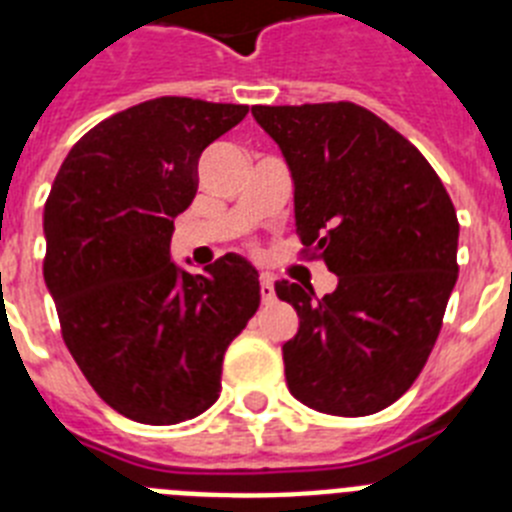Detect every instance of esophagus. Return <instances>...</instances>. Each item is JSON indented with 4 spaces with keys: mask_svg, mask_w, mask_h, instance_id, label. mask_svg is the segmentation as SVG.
I'll return each instance as SVG.
<instances>
[{
    "mask_svg": "<svg viewBox=\"0 0 512 512\" xmlns=\"http://www.w3.org/2000/svg\"><path fill=\"white\" fill-rule=\"evenodd\" d=\"M277 300V292H274V277L271 274H261V302L269 305V302Z\"/></svg>",
    "mask_w": 512,
    "mask_h": 512,
    "instance_id": "obj_1",
    "label": "esophagus"
}]
</instances>
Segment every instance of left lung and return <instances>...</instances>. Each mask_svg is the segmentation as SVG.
Instances as JSON below:
<instances>
[{
    "instance_id": "obj_1",
    "label": "left lung",
    "mask_w": 512,
    "mask_h": 512,
    "mask_svg": "<svg viewBox=\"0 0 512 512\" xmlns=\"http://www.w3.org/2000/svg\"><path fill=\"white\" fill-rule=\"evenodd\" d=\"M295 182L302 246L338 287L274 284L297 310L282 346L289 392L359 418L400 400L423 372L456 284L459 220L423 153L354 102L251 107Z\"/></svg>"
}]
</instances>
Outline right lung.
I'll use <instances>...</instances> for the list:
<instances>
[{"label": "right lung", "instance_id": "add662e5", "mask_svg": "<svg viewBox=\"0 0 512 512\" xmlns=\"http://www.w3.org/2000/svg\"><path fill=\"white\" fill-rule=\"evenodd\" d=\"M246 115L192 97L128 107L71 148L45 202L43 277L63 341L94 392L138 423L205 413L230 341L259 310V271L243 256L189 274L169 253L202 151Z\"/></svg>", "mask_w": 512, "mask_h": 512}]
</instances>
